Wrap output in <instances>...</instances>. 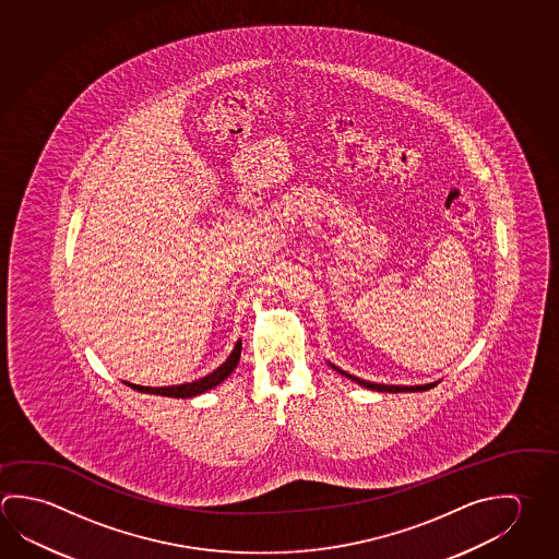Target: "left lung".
<instances>
[{"label": "left lung", "instance_id": "left-lung-1", "mask_svg": "<svg viewBox=\"0 0 559 559\" xmlns=\"http://www.w3.org/2000/svg\"><path fill=\"white\" fill-rule=\"evenodd\" d=\"M333 369H337V367H333ZM337 371H340V369H337ZM340 372H342V374H345L347 379H352V381L359 382V384H361V386H365V389H371V391L418 392L428 391V389H433V386H436V382H430V384H420V386H394V384H377V382L362 381V379H359V377H353V374H347V372L345 371Z\"/></svg>", "mask_w": 559, "mask_h": 559}]
</instances>
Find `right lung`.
Instances as JSON below:
<instances>
[{
	"instance_id": "obj_1",
	"label": "right lung",
	"mask_w": 559,
	"mask_h": 559,
	"mask_svg": "<svg viewBox=\"0 0 559 559\" xmlns=\"http://www.w3.org/2000/svg\"><path fill=\"white\" fill-rule=\"evenodd\" d=\"M239 355H241V342L236 343L231 355L217 367L216 371L210 372L198 381L185 382V384H177V386H141V384H131V382H128V384L139 392H151V394H160V396H170V399H190V396L202 394V392L217 386L219 382L226 381L227 377L236 369Z\"/></svg>"
}]
</instances>
